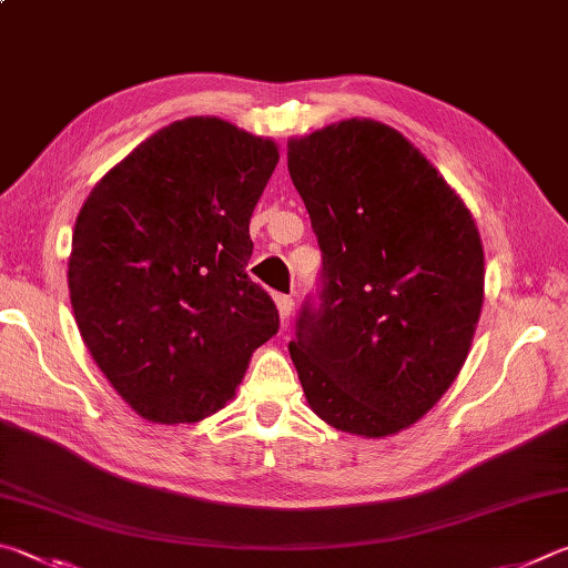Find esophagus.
I'll use <instances>...</instances> for the list:
<instances>
[{"instance_id": "34e87169", "label": "esophagus", "mask_w": 568, "mask_h": 568, "mask_svg": "<svg viewBox=\"0 0 568 568\" xmlns=\"http://www.w3.org/2000/svg\"><path fill=\"white\" fill-rule=\"evenodd\" d=\"M275 305H277V315H281L283 325H285L287 320H291V313H293V297L277 293V295H275Z\"/></svg>"}]
</instances>
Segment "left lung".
<instances>
[{
	"label": "left lung",
	"mask_w": 568,
	"mask_h": 568,
	"mask_svg": "<svg viewBox=\"0 0 568 568\" xmlns=\"http://www.w3.org/2000/svg\"><path fill=\"white\" fill-rule=\"evenodd\" d=\"M287 171L323 253L291 357L315 415L387 437L455 383L484 301L467 205L385 123L349 119L287 143Z\"/></svg>",
	"instance_id": "8db88e82"
}]
</instances>
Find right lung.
Listing matches in <instances>:
<instances>
[{"mask_svg": "<svg viewBox=\"0 0 568 568\" xmlns=\"http://www.w3.org/2000/svg\"><path fill=\"white\" fill-rule=\"evenodd\" d=\"M277 159L273 141L191 116L139 143L81 205L71 307L91 357L141 417L213 415L281 327L273 297L245 273L248 223Z\"/></svg>", "mask_w": 568, "mask_h": 568, "instance_id": "1", "label": "right lung"}]
</instances>
